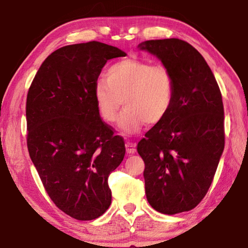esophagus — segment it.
<instances>
[{
	"label": "esophagus",
	"instance_id": "esophagus-1",
	"mask_svg": "<svg viewBox=\"0 0 248 248\" xmlns=\"http://www.w3.org/2000/svg\"><path fill=\"white\" fill-rule=\"evenodd\" d=\"M125 149H127V152L129 154H133L136 152V144L132 143V142H127L125 143Z\"/></svg>",
	"mask_w": 248,
	"mask_h": 248
}]
</instances>
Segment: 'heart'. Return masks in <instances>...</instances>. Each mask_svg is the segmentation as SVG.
<instances>
[{
	"mask_svg": "<svg viewBox=\"0 0 248 248\" xmlns=\"http://www.w3.org/2000/svg\"><path fill=\"white\" fill-rule=\"evenodd\" d=\"M94 98L99 115L114 123L124 104L118 125L125 133H137L146 124H157L170 110L175 98V79L164 64L140 59H124L109 66L106 78L95 83Z\"/></svg>",
	"mask_w": 248,
	"mask_h": 248,
	"instance_id": "b5f03b06",
	"label": "heart"
}]
</instances>
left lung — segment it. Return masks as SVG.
<instances>
[{"label": "left lung", "mask_w": 248, "mask_h": 248, "mask_svg": "<svg viewBox=\"0 0 248 248\" xmlns=\"http://www.w3.org/2000/svg\"><path fill=\"white\" fill-rule=\"evenodd\" d=\"M157 57L175 79V98L161 123L145 133V195L164 215L189 211L207 194L224 150V109L219 85L203 57L177 38L139 45Z\"/></svg>", "instance_id": "1"}]
</instances>
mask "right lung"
<instances>
[{
	"label": "right lung",
	"instance_id": "right-lung-1",
	"mask_svg": "<svg viewBox=\"0 0 248 248\" xmlns=\"http://www.w3.org/2000/svg\"><path fill=\"white\" fill-rule=\"evenodd\" d=\"M125 56L99 41L65 46L48 56L28 90L29 156L50 199L77 220H94L111 203L108 177L125 148L100 118L94 87L106 62Z\"/></svg>",
	"mask_w": 248,
	"mask_h": 248
}]
</instances>
